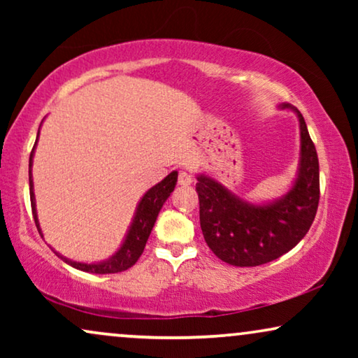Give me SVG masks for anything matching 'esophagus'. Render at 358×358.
<instances>
[{
	"label": "esophagus",
	"mask_w": 358,
	"mask_h": 358,
	"mask_svg": "<svg viewBox=\"0 0 358 358\" xmlns=\"http://www.w3.org/2000/svg\"><path fill=\"white\" fill-rule=\"evenodd\" d=\"M194 182V176L187 173V171H180L179 173V185H182V187H187Z\"/></svg>",
	"instance_id": "1"
}]
</instances>
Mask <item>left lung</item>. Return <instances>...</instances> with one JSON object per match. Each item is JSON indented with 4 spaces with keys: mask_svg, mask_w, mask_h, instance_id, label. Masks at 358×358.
<instances>
[{
    "mask_svg": "<svg viewBox=\"0 0 358 358\" xmlns=\"http://www.w3.org/2000/svg\"><path fill=\"white\" fill-rule=\"evenodd\" d=\"M300 125V159L295 179L280 197L251 202L224 187L212 176L199 173L195 190L200 203V228L215 256L236 267H256L283 256L305 238L320 202V163L296 107Z\"/></svg>",
    "mask_w": 358,
    "mask_h": 358,
    "instance_id": "obj_1",
    "label": "left lung"
}]
</instances>
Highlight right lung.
I'll return each mask as SVG.
<instances>
[{
    "label": "right lung",
    "mask_w": 358,
    "mask_h": 358,
    "mask_svg": "<svg viewBox=\"0 0 358 358\" xmlns=\"http://www.w3.org/2000/svg\"><path fill=\"white\" fill-rule=\"evenodd\" d=\"M38 134H41V129L37 131L36 145H34L31 158H29V190H31V205H32L34 220H36V227L38 229V233H41V236L43 238L41 223H38V217H37L36 194H34V179H32V163H34V155H36ZM176 182H178V171H173V173L166 176L161 182L155 184L153 187L146 190L143 197L140 199L138 205H136L134 218H131L130 227L127 229L124 241L120 243V248L117 249L110 257L104 259V261H99V262L73 261V259H68L63 256V254L57 252L52 246L50 248L63 262H66L68 266L78 268V271L91 272V273H117V272L127 271V268H130L136 261H138L141 252H143L146 241H148L151 234V229H153L156 218H158L159 215V210L163 208L164 202L169 199L171 192H173L176 187Z\"/></svg>",
    "instance_id": "1"
}]
</instances>
